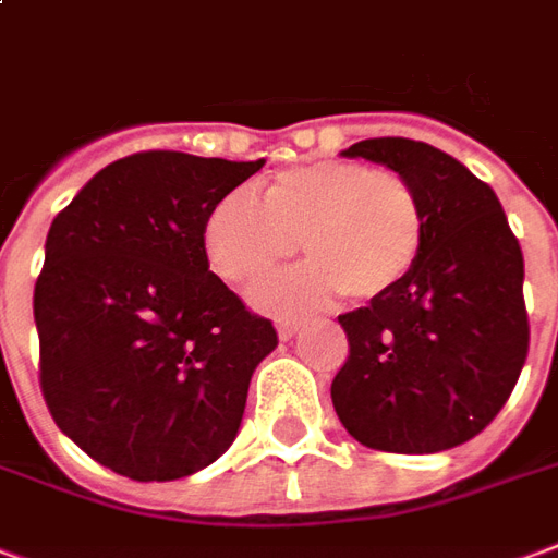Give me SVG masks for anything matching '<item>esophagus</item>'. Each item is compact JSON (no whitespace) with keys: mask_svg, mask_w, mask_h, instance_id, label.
I'll list each match as a JSON object with an SVG mask.
<instances>
[{"mask_svg":"<svg viewBox=\"0 0 558 558\" xmlns=\"http://www.w3.org/2000/svg\"><path fill=\"white\" fill-rule=\"evenodd\" d=\"M276 332H279L282 341H288V338H294V335L300 332V320H279V324H276Z\"/></svg>","mask_w":558,"mask_h":558,"instance_id":"obj_1","label":"esophagus"}]
</instances>
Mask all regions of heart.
Here are the masks:
<instances>
[{"label":"heart","mask_w":558,"mask_h":558,"mask_svg":"<svg viewBox=\"0 0 558 558\" xmlns=\"http://www.w3.org/2000/svg\"><path fill=\"white\" fill-rule=\"evenodd\" d=\"M300 250L308 264L258 284L262 308H305L338 291L379 300L412 276L426 244V208L403 173L359 161L288 167L264 184L262 203L246 191L217 199L203 244L215 274L253 284Z\"/></svg>","instance_id":"1"}]
</instances>
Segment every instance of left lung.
<instances>
[{"mask_svg":"<svg viewBox=\"0 0 558 558\" xmlns=\"http://www.w3.org/2000/svg\"><path fill=\"white\" fill-rule=\"evenodd\" d=\"M343 155L417 187L426 244L397 291L338 314L350 355L332 379L335 412L371 450L441 453L483 433L526 362L521 244L497 194L453 155L409 137Z\"/></svg>","mask_w":558,"mask_h":558,"instance_id":"8db88e82","label":"left lung"}]
</instances>
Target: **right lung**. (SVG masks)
Masks as SVG:
<instances>
[{"mask_svg": "<svg viewBox=\"0 0 558 558\" xmlns=\"http://www.w3.org/2000/svg\"><path fill=\"white\" fill-rule=\"evenodd\" d=\"M262 165L125 155L49 226L35 282L40 391L58 429L120 476L182 480L238 435L276 329L208 270L203 229Z\"/></svg>", "mask_w": 558, "mask_h": 558, "instance_id": "right-lung-1", "label": "right lung"}]
</instances>
